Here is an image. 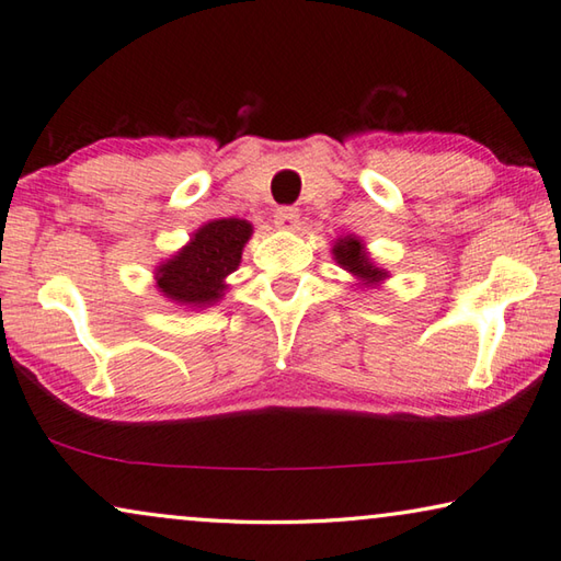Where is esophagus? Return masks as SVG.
<instances>
[{
	"label": "esophagus",
	"instance_id": "obj_1",
	"mask_svg": "<svg viewBox=\"0 0 561 561\" xmlns=\"http://www.w3.org/2000/svg\"><path fill=\"white\" fill-rule=\"evenodd\" d=\"M273 221H276L278 229L293 231V229H298L300 215H298V209H295V207H278L276 215H273Z\"/></svg>",
	"mask_w": 561,
	"mask_h": 561
}]
</instances>
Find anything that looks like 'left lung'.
Listing matches in <instances>:
<instances>
[{
	"label": "left lung",
	"instance_id": "1",
	"mask_svg": "<svg viewBox=\"0 0 561 561\" xmlns=\"http://www.w3.org/2000/svg\"><path fill=\"white\" fill-rule=\"evenodd\" d=\"M334 253V261L340 263L344 271L352 273L358 280H364V285H376L383 280L388 273L383 268L374 266V261L368 259V253L362 244V239H356L354 234H346L342 239L334 241L332 247Z\"/></svg>",
	"mask_w": 561,
	"mask_h": 561
}]
</instances>
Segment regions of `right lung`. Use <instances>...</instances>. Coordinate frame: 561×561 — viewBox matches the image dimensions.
Returning a JSON list of instances; mask_svg holds the SVG:
<instances>
[{
    "label": "right lung",
    "instance_id": "right-lung-1",
    "mask_svg": "<svg viewBox=\"0 0 561 561\" xmlns=\"http://www.w3.org/2000/svg\"><path fill=\"white\" fill-rule=\"evenodd\" d=\"M251 231L247 219L207 221L195 231L190 244L156 268L158 290L187 308L215 305L227 290L225 278L239 268Z\"/></svg>",
    "mask_w": 561,
    "mask_h": 561
}]
</instances>
